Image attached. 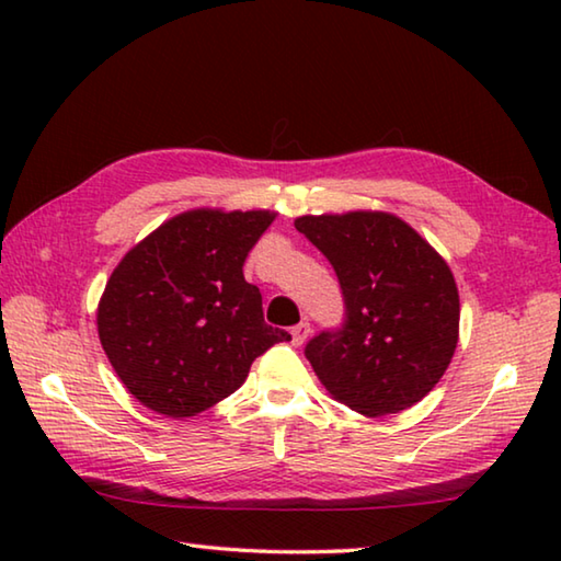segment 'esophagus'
Returning <instances> with one entry per match:
<instances>
[{"label": "esophagus", "instance_id": "34e87169", "mask_svg": "<svg viewBox=\"0 0 561 561\" xmlns=\"http://www.w3.org/2000/svg\"><path fill=\"white\" fill-rule=\"evenodd\" d=\"M289 334H291V344L294 346H301L304 341H307L309 334H311V324H309V321H299L297 327H291Z\"/></svg>", "mask_w": 561, "mask_h": 561}]
</instances>
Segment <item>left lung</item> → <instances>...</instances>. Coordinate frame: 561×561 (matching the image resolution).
Masks as SVG:
<instances>
[{"mask_svg":"<svg viewBox=\"0 0 561 561\" xmlns=\"http://www.w3.org/2000/svg\"><path fill=\"white\" fill-rule=\"evenodd\" d=\"M294 227L331 262L346 304L344 327L304 348L327 391L368 417L428 396L458 346L448 262L391 213L304 215Z\"/></svg>","mask_w":561,"mask_h":561,"instance_id":"1","label":"left lung"}]
</instances>
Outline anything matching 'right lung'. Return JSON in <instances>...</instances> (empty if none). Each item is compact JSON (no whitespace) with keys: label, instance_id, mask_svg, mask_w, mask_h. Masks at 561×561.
<instances>
[{"label":"right lung","instance_id":"obj_1","mask_svg":"<svg viewBox=\"0 0 561 561\" xmlns=\"http://www.w3.org/2000/svg\"><path fill=\"white\" fill-rule=\"evenodd\" d=\"M274 217L180 213L113 270L99 301V339L123 386L150 411H207L244 383L254 358L291 339L264 324L262 294L242 274Z\"/></svg>","mask_w":561,"mask_h":561}]
</instances>
